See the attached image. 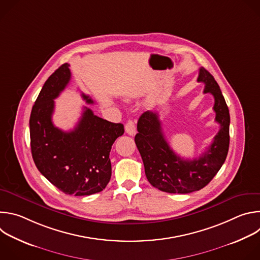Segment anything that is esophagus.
<instances>
[{
	"label": "esophagus",
	"instance_id": "34e87169",
	"mask_svg": "<svg viewBox=\"0 0 260 260\" xmlns=\"http://www.w3.org/2000/svg\"><path fill=\"white\" fill-rule=\"evenodd\" d=\"M125 132L129 136H135L136 135V124H135L134 120H132V119L127 120V122L125 124Z\"/></svg>",
	"mask_w": 260,
	"mask_h": 260
}]
</instances>
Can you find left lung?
Here are the masks:
<instances>
[{
	"instance_id": "left-lung-1",
	"label": "left lung",
	"mask_w": 260,
	"mask_h": 260,
	"mask_svg": "<svg viewBox=\"0 0 260 260\" xmlns=\"http://www.w3.org/2000/svg\"><path fill=\"white\" fill-rule=\"evenodd\" d=\"M199 82L205 84V93L214 96L213 110L220 129L212 144L192 160L181 158L167 142L157 112L146 111L138 121L135 142L142 156L145 174L153 187L169 193H189L204 188L224 164L230 147V111L214 77L200 69Z\"/></svg>"
}]
</instances>
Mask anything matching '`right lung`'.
<instances>
[{
    "label": "right lung",
    "mask_w": 260,
    "mask_h": 260,
    "mask_svg": "<svg viewBox=\"0 0 260 260\" xmlns=\"http://www.w3.org/2000/svg\"><path fill=\"white\" fill-rule=\"evenodd\" d=\"M69 63L61 64L46 80L29 117L30 149L40 173L66 194L82 197L102 191L110 181L111 148L124 133L123 124L113 123L84 107L75 128L63 132L54 126V99L71 80ZM87 104L89 95L81 93Z\"/></svg>",
    "instance_id": "right-lung-1"
}]
</instances>
